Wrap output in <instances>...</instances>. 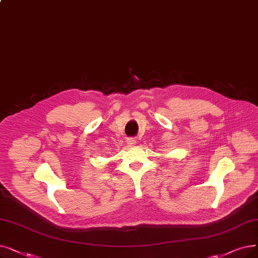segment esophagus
<instances>
[{
  "label": "esophagus",
  "mask_w": 258,
  "mask_h": 258,
  "mask_svg": "<svg viewBox=\"0 0 258 258\" xmlns=\"http://www.w3.org/2000/svg\"><path fill=\"white\" fill-rule=\"evenodd\" d=\"M126 143H127L128 145H131V147H134V145H135L137 142H136L135 138H133V137H128V138L126 139Z\"/></svg>",
  "instance_id": "1"
}]
</instances>
